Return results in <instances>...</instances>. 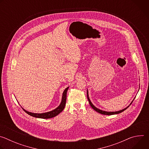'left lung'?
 <instances>
[{"mask_svg": "<svg viewBox=\"0 0 149 149\" xmlns=\"http://www.w3.org/2000/svg\"><path fill=\"white\" fill-rule=\"evenodd\" d=\"M87 98H88V101H89V103H90V105H91V107H92V109H93L95 111H96L97 112H98V113H100V114H104V115H113V114H119V113H122L123 111H124V110H125L127 108H128L129 106H128V107H126L125 109H123V110H120V111H115V112H107V111H102V110H100V109H97V108H96L95 106L91 103V101H90V98H89V97H88V91H87ZM133 101L131 102V104H130V105L132 104V103L133 102Z\"/></svg>", "mask_w": 149, "mask_h": 149, "instance_id": "8db88e82", "label": "left lung"}]
</instances>
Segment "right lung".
I'll return each instance as SVG.
<instances>
[{
	"mask_svg": "<svg viewBox=\"0 0 149 149\" xmlns=\"http://www.w3.org/2000/svg\"><path fill=\"white\" fill-rule=\"evenodd\" d=\"M69 87H67L64 91L63 93V95H62V101L61 104L58 106V107L49 112L48 113H41V114H37V113H30L28 112L27 111H26L25 110L23 109L25 113H26L34 117H36V118H44V119H47V118H52L54 117L55 116H56L57 115H58L61 112H62L63 111V110L64 109V107L65 106V104H66V100H67V93L68 91Z\"/></svg>",
	"mask_w": 149,
	"mask_h": 149,
	"instance_id": "1",
	"label": "right lung"
}]
</instances>
